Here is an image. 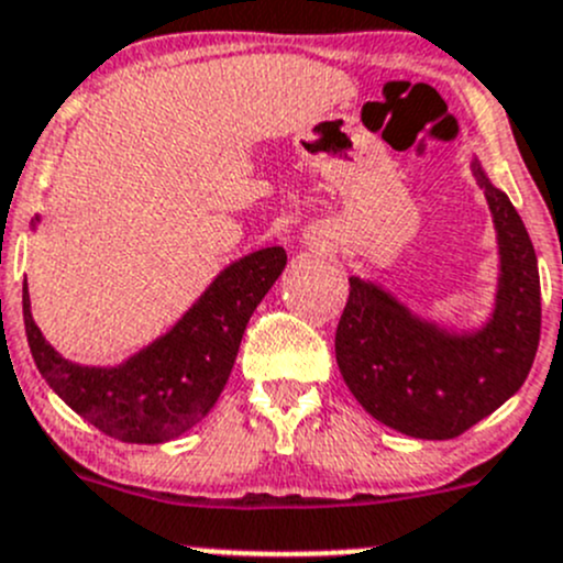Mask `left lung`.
Here are the masks:
<instances>
[{"mask_svg":"<svg viewBox=\"0 0 563 563\" xmlns=\"http://www.w3.org/2000/svg\"><path fill=\"white\" fill-rule=\"evenodd\" d=\"M498 231L500 277L493 319L476 332L443 330L409 313L374 283L349 277L335 330L343 382L365 412L418 440L460 438L515 396L542 330L537 253L506 192L473 162Z\"/></svg>","mask_w":563,"mask_h":563,"instance_id":"8db88e82","label":"left lung"}]
</instances>
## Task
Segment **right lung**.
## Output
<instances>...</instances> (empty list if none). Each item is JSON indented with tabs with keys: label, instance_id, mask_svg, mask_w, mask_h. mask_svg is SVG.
<instances>
[{
	"label": "right lung",
	"instance_id": "right-lung-1",
	"mask_svg": "<svg viewBox=\"0 0 563 563\" xmlns=\"http://www.w3.org/2000/svg\"><path fill=\"white\" fill-rule=\"evenodd\" d=\"M286 269V250L266 247L222 269L167 335L114 368L59 357L30 313L24 330L37 371L87 423L123 443H165L209 415L236 363L247 321Z\"/></svg>",
	"mask_w": 563,
	"mask_h": 563
}]
</instances>
